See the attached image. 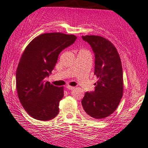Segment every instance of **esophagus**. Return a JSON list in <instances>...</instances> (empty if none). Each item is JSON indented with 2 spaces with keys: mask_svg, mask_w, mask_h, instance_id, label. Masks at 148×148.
I'll list each match as a JSON object with an SVG mask.
<instances>
[{
  "mask_svg": "<svg viewBox=\"0 0 148 148\" xmlns=\"http://www.w3.org/2000/svg\"><path fill=\"white\" fill-rule=\"evenodd\" d=\"M66 88L68 89V90H72V89H74V87H72V86H70V85H67Z\"/></svg>",
  "mask_w": 148,
  "mask_h": 148,
  "instance_id": "1",
  "label": "esophagus"
}]
</instances>
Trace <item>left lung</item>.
<instances>
[{"instance_id":"1","label":"left lung","mask_w":148,"mask_h":148,"mask_svg":"<svg viewBox=\"0 0 148 148\" xmlns=\"http://www.w3.org/2000/svg\"><path fill=\"white\" fill-rule=\"evenodd\" d=\"M95 54L94 74L98 78L95 90L86 92L82 105L91 119H104L118 106L123 96V70L119 53L112 43L98 35L82 36Z\"/></svg>"}]
</instances>
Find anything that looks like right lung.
<instances>
[{
    "label": "right lung",
    "instance_id": "obj_1",
    "mask_svg": "<svg viewBox=\"0 0 148 148\" xmlns=\"http://www.w3.org/2000/svg\"><path fill=\"white\" fill-rule=\"evenodd\" d=\"M76 38L61 33H44L24 50L16 70V88L22 106L33 118L48 121L59 113L63 87L54 86L45 78L52 73L60 52Z\"/></svg>",
    "mask_w": 148,
    "mask_h": 148
}]
</instances>
